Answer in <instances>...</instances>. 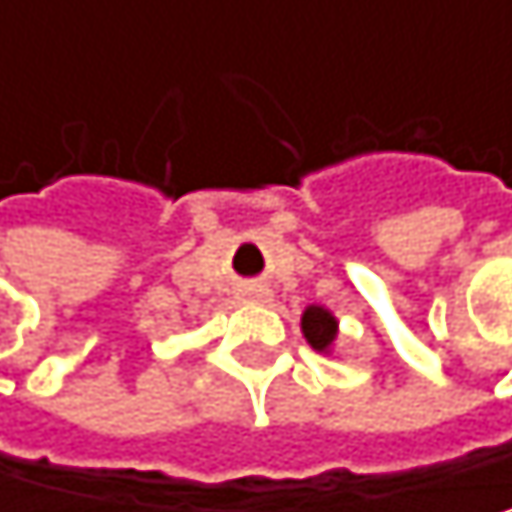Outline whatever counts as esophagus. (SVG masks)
<instances>
[{"instance_id": "obj_1", "label": "esophagus", "mask_w": 512, "mask_h": 512, "mask_svg": "<svg viewBox=\"0 0 512 512\" xmlns=\"http://www.w3.org/2000/svg\"><path fill=\"white\" fill-rule=\"evenodd\" d=\"M251 294H254V298H267L270 291L267 288H251Z\"/></svg>"}]
</instances>
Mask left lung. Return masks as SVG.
Here are the masks:
<instances>
[{
    "label": "left lung",
    "mask_w": 512,
    "mask_h": 512,
    "mask_svg": "<svg viewBox=\"0 0 512 512\" xmlns=\"http://www.w3.org/2000/svg\"><path fill=\"white\" fill-rule=\"evenodd\" d=\"M301 325H304L307 341L316 350H328V344L334 341V334H338V322H334V316L328 310H322V307H307Z\"/></svg>",
    "instance_id": "obj_1"
}]
</instances>
